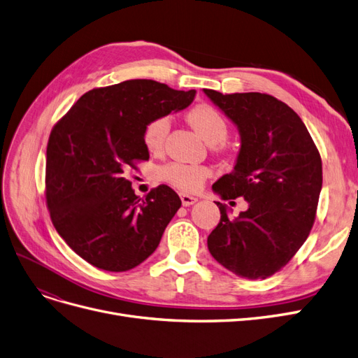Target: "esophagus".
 Returning a JSON list of instances; mask_svg holds the SVG:
<instances>
[{
  "instance_id": "1",
  "label": "esophagus",
  "mask_w": 358,
  "mask_h": 358,
  "mask_svg": "<svg viewBox=\"0 0 358 358\" xmlns=\"http://www.w3.org/2000/svg\"><path fill=\"white\" fill-rule=\"evenodd\" d=\"M180 201L185 207H188V206H192L196 203V198L192 195H188V194H180Z\"/></svg>"
}]
</instances>
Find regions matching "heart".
Masks as SVG:
<instances>
[{
  "instance_id": "b5f03b06",
  "label": "heart",
  "mask_w": 358,
  "mask_h": 358,
  "mask_svg": "<svg viewBox=\"0 0 358 358\" xmlns=\"http://www.w3.org/2000/svg\"><path fill=\"white\" fill-rule=\"evenodd\" d=\"M188 120L208 144H219V148H223V142L229 135V123L216 107L207 103L196 104L188 113ZM169 131L170 117L166 114L151 119L142 132L145 148L151 152H160L164 148ZM210 173L211 170L207 166L180 162H170L159 169V176L163 182L183 192L198 191Z\"/></svg>"
}]
</instances>
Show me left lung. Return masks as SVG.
<instances>
[{"label": "left lung", "mask_w": 358, "mask_h": 358, "mask_svg": "<svg viewBox=\"0 0 358 358\" xmlns=\"http://www.w3.org/2000/svg\"><path fill=\"white\" fill-rule=\"evenodd\" d=\"M204 92L241 134L234 171L213 189L223 199L244 196L248 203L238 217L216 203L220 222L207 245L232 273L266 279L287 266L310 235L322 191L320 154L303 120L278 98Z\"/></svg>", "instance_id": "8db88e82"}]
</instances>
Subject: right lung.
Masks as SVG:
<instances>
[{
    "label": "right lung",
    "instance_id": "right-lung-1",
    "mask_svg": "<svg viewBox=\"0 0 358 358\" xmlns=\"http://www.w3.org/2000/svg\"><path fill=\"white\" fill-rule=\"evenodd\" d=\"M195 96L150 80H124L83 94L50 134L45 199L54 227L90 264L107 271L136 267L159 247L180 207L160 185L145 198L129 171L150 159L142 141L154 117L187 108Z\"/></svg>",
    "mask_w": 358,
    "mask_h": 358
}]
</instances>
